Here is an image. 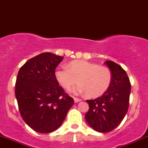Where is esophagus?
I'll return each mask as SVG.
<instances>
[{"mask_svg": "<svg viewBox=\"0 0 148 148\" xmlns=\"http://www.w3.org/2000/svg\"><path fill=\"white\" fill-rule=\"evenodd\" d=\"M74 101L75 103H77L79 102H81L82 99H79V98H77V97H74Z\"/></svg>", "mask_w": 148, "mask_h": 148, "instance_id": "obj_1", "label": "esophagus"}]
</instances>
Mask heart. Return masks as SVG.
<instances>
[{
  "instance_id": "b5f03b06",
  "label": "heart",
  "mask_w": 148,
  "mask_h": 148,
  "mask_svg": "<svg viewBox=\"0 0 148 148\" xmlns=\"http://www.w3.org/2000/svg\"><path fill=\"white\" fill-rule=\"evenodd\" d=\"M55 76L64 88L68 89L80 82L71 89L76 94H87L89 97H97L108 89L112 80L108 68L84 60L71 62L68 66L59 68Z\"/></svg>"
}]
</instances>
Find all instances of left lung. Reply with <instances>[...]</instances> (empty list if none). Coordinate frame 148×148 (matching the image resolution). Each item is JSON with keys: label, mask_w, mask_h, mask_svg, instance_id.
Instances as JSON below:
<instances>
[{"label": "left lung", "mask_w": 148, "mask_h": 148, "mask_svg": "<svg viewBox=\"0 0 148 148\" xmlns=\"http://www.w3.org/2000/svg\"><path fill=\"white\" fill-rule=\"evenodd\" d=\"M104 63L111 71L110 86L102 97L86 101L89 109L85 119L99 132H110L121 123L127 112L131 91L130 79L122 66L112 61Z\"/></svg>", "instance_id": "obj_1"}]
</instances>
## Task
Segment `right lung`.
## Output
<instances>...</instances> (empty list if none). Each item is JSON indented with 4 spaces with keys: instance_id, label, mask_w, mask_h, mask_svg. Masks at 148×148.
<instances>
[{
    "instance_id": "right-lung-1",
    "label": "right lung",
    "mask_w": 148,
    "mask_h": 148,
    "mask_svg": "<svg viewBox=\"0 0 148 148\" xmlns=\"http://www.w3.org/2000/svg\"><path fill=\"white\" fill-rule=\"evenodd\" d=\"M63 59L50 52L42 53L26 62L18 73L15 95L21 115L40 133L57 130L74 103L55 76V69Z\"/></svg>"
}]
</instances>
